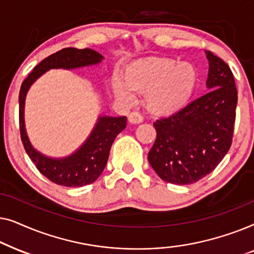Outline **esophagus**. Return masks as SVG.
<instances>
[{"instance_id":"34e87169","label":"esophagus","mask_w":254,"mask_h":254,"mask_svg":"<svg viewBox=\"0 0 254 254\" xmlns=\"http://www.w3.org/2000/svg\"><path fill=\"white\" fill-rule=\"evenodd\" d=\"M128 121H129L130 124H141L142 121H143V117L141 116L138 112H131L129 116H128Z\"/></svg>"}]
</instances>
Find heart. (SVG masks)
<instances>
[{
	"label": "heart",
	"instance_id": "1",
	"mask_svg": "<svg viewBox=\"0 0 254 254\" xmlns=\"http://www.w3.org/2000/svg\"><path fill=\"white\" fill-rule=\"evenodd\" d=\"M196 83L197 71L193 64L162 58L128 65L124 71V81L114 77L112 88L125 103L133 102V91L145 92V106L150 112L170 114L189 103Z\"/></svg>",
	"mask_w": 254,
	"mask_h": 254
}]
</instances>
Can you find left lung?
I'll use <instances>...</instances> for the list:
<instances>
[{
  "instance_id": "1",
  "label": "left lung",
  "mask_w": 254,
  "mask_h": 254,
  "mask_svg": "<svg viewBox=\"0 0 254 254\" xmlns=\"http://www.w3.org/2000/svg\"><path fill=\"white\" fill-rule=\"evenodd\" d=\"M206 54L209 91L154 124L157 137L148 161L166 183L199 182L214 171L231 147L238 99L234 75L222 59L209 51Z\"/></svg>"
}]
</instances>
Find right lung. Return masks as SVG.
<instances>
[{
	"mask_svg": "<svg viewBox=\"0 0 254 254\" xmlns=\"http://www.w3.org/2000/svg\"><path fill=\"white\" fill-rule=\"evenodd\" d=\"M98 52L84 48L68 47L44 59L24 79L19 91V130L26 154L41 175L58 185L81 187L98 179L105 169L110 150L117 135L126 128V117H99L95 128L78 150L64 158H51L31 145L24 123V105L30 86L50 69H75L97 64L103 60Z\"/></svg>",
	"mask_w": 254,
	"mask_h": 254,
	"instance_id": "1",
	"label": "right lung"
}]
</instances>
